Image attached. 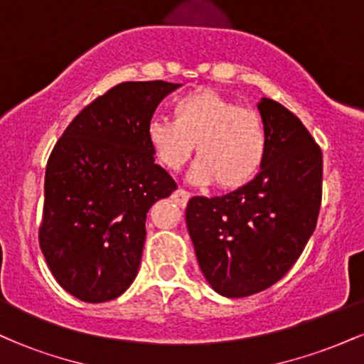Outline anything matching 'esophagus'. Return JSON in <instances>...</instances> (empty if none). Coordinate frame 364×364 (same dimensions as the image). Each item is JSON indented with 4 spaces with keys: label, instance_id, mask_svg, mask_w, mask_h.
<instances>
[{
    "label": "esophagus",
    "instance_id": "obj_1",
    "mask_svg": "<svg viewBox=\"0 0 364 364\" xmlns=\"http://www.w3.org/2000/svg\"><path fill=\"white\" fill-rule=\"evenodd\" d=\"M174 200H176V203L178 205H181V207H185L186 203H188V200H190V193H188L186 190H183V188H178L176 191H174Z\"/></svg>",
    "mask_w": 364,
    "mask_h": 364
}]
</instances>
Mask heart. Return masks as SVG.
<instances>
[{
    "label": "heart",
    "instance_id": "heart-1",
    "mask_svg": "<svg viewBox=\"0 0 364 364\" xmlns=\"http://www.w3.org/2000/svg\"><path fill=\"white\" fill-rule=\"evenodd\" d=\"M173 118L152 119L147 141L162 168L179 171L196 145L191 181L235 191L252 183L267 157L269 140L260 116L214 89L202 87L173 104Z\"/></svg>",
    "mask_w": 364,
    "mask_h": 364
}]
</instances>
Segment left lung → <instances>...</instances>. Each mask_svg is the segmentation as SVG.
Listing matches in <instances>:
<instances>
[{"mask_svg":"<svg viewBox=\"0 0 364 364\" xmlns=\"http://www.w3.org/2000/svg\"><path fill=\"white\" fill-rule=\"evenodd\" d=\"M269 149L260 173L240 190L193 196L186 225L210 287L245 298L281 281L313 235L321 203V150L282 104L258 102Z\"/></svg>","mask_w":364,"mask_h":364,"instance_id":"obj_1","label":"left lung"}]
</instances>
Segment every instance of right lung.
Here are the masks:
<instances>
[{"mask_svg":"<svg viewBox=\"0 0 364 364\" xmlns=\"http://www.w3.org/2000/svg\"><path fill=\"white\" fill-rule=\"evenodd\" d=\"M178 87H112L75 116L49 156L39 245L58 284L80 301H109L128 289L149 208L178 188L147 141L154 111Z\"/></svg>","mask_w":364,"mask_h":364,"instance_id":"add662e5","label":"right lung"}]
</instances>
